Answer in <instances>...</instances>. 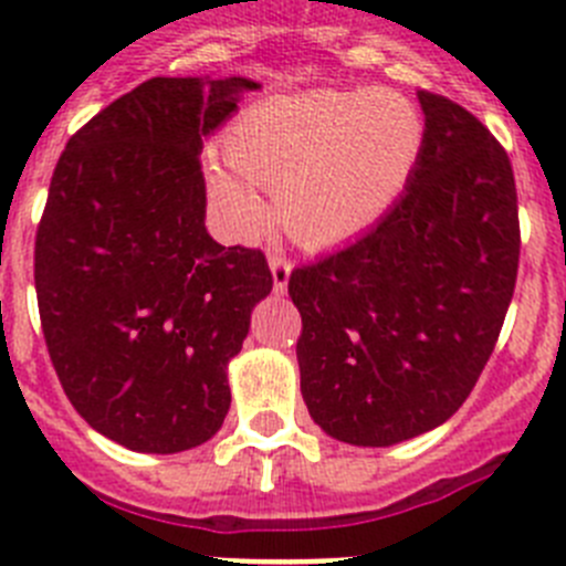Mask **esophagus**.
I'll return each mask as SVG.
<instances>
[{
	"mask_svg": "<svg viewBox=\"0 0 566 566\" xmlns=\"http://www.w3.org/2000/svg\"><path fill=\"white\" fill-rule=\"evenodd\" d=\"M268 265H271L273 273V287H276V293H284L290 282V273H293V262L287 256H282V253H271Z\"/></svg>",
	"mask_w": 566,
	"mask_h": 566,
	"instance_id": "1",
	"label": "esophagus"
}]
</instances>
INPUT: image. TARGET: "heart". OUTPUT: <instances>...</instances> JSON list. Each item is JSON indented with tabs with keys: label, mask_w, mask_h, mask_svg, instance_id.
Returning <instances> with one entry per match:
<instances>
[{
	"label": "heart",
	"mask_w": 566,
	"mask_h": 566,
	"mask_svg": "<svg viewBox=\"0 0 566 566\" xmlns=\"http://www.w3.org/2000/svg\"><path fill=\"white\" fill-rule=\"evenodd\" d=\"M421 150V119L396 92H304L268 97L237 116L206 184L237 234L265 223L256 187H276L284 229L329 245L377 223L408 184ZM247 181L242 182L241 178Z\"/></svg>",
	"instance_id": "b5f03b06"
}]
</instances>
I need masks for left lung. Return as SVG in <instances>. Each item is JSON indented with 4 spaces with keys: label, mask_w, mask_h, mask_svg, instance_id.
Returning <instances> with one entry per match:
<instances>
[{
    "label": "left lung",
    "mask_w": 566,
    "mask_h": 566,
    "mask_svg": "<svg viewBox=\"0 0 566 566\" xmlns=\"http://www.w3.org/2000/svg\"><path fill=\"white\" fill-rule=\"evenodd\" d=\"M408 187L340 251L290 273L301 396L326 436L394 447L436 430L489 363L520 268L509 153L478 116L419 92Z\"/></svg>",
    "instance_id": "obj_1"
}]
</instances>
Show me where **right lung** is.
<instances>
[{"mask_svg":"<svg viewBox=\"0 0 566 566\" xmlns=\"http://www.w3.org/2000/svg\"><path fill=\"white\" fill-rule=\"evenodd\" d=\"M248 77H153L92 116L61 153L35 234V295L69 402L134 452L209 441L229 363L273 287L262 251L206 231L203 139Z\"/></svg>","mask_w":566,"mask_h":566,"instance_id":"add662e5","label":"right lung"}]
</instances>
